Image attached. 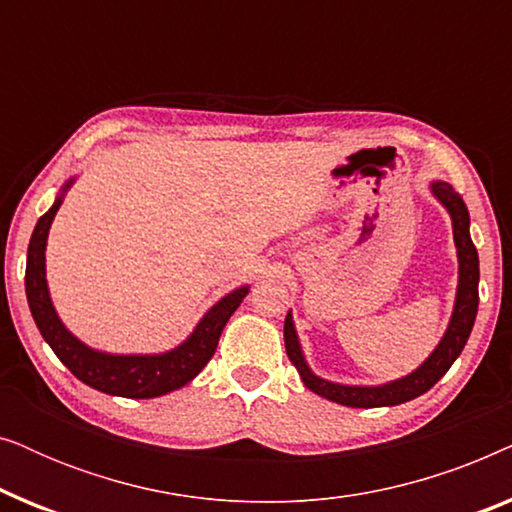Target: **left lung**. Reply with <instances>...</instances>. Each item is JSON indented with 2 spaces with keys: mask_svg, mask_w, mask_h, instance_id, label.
<instances>
[{
  "mask_svg": "<svg viewBox=\"0 0 512 512\" xmlns=\"http://www.w3.org/2000/svg\"><path fill=\"white\" fill-rule=\"evenodd\" d=\"M433 195L443 202L447 212L452 216V228H454V244H457V256H459V289H457V303H454L452 321L447 326L445 338L440 340L429 359L419 366L415 373L403 377V380L382 384V387H347V384H333L321 380L307 368L305 356L300 352L296 328H293L291 314H286L284 321V345L286 354L296 370L303 377L305 387L312 389L314 394L328 398V401L349 405V408H384V405H398L412 398L422 396L443 377L457 356L464 349L468 335L473 331L475 314H478V282H480V268H478V251L471 242V233H468V209L461 200L459 193H454V188L445 181H436L431 184Z\"/></svg>",
  "mask_w": 512,
  "mask_h": 512,
  "instance_id": "8db88e82",
  "label": "left lung"
}]
</instances>
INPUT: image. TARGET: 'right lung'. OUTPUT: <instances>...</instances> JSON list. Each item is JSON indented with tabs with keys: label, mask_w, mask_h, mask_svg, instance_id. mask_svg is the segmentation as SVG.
<instances>
[{
	"label": "right lung",
	"mask_w": 512,
	"mask_h": 512,
	"mask_svg": "<svg viewBox=\"0 0 512 512\" xmlns=\"http://www.w3.org/2000/svg\"><path fill=\"white\" fill-rule=\"evenodd\" d=\"M69 186H72V181H67L65 191ZM60 205L62 198L55 200V205L37 221L30 247H27L25 293L39 333L51 345L55 356L83 384L102 391V394L125 398H153L184 387L214 356L223 326L228 324L230 314L240 307L244 296L249 293V286H242V289L228 293L226 298L219 300L202 317L191 338L181 347L172 349V352L156 356H114L95 352V349L83 345V342L76 340L62 326V321L53 310L51 298H48L44 251L48 228H51L53 216L60 209Z\"/></svg>",
	"instance_id": "add662e5"
}]
</instances>
